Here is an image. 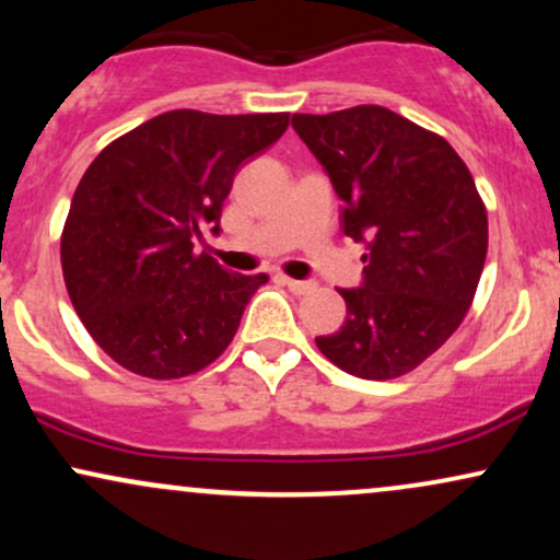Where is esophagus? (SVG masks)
Masks as SVG:
<instances>
[{
  "mask_svg": "<svg viewBox=\"0 0 560 560\" xmlns=\"http://www.w3.org/2000/svg\"><path fill=\"white\" fill-rule=\"evenodd\" d=\"M281 281H284V284H287L289 289H292V292H294V294H305V292H311V289H316V281H300V279H287V276H284V279H281Z\"/></svg>",
  "mask_w": 560,
  "mask_h": 560,
  "instance_id": "obj_1",
  "label": "esophagus"
}]
</instances>
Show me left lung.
<instances>
[{"label":"left lung","mask_w":560,"mask_h":560,"mask_svg":"<svg viewBox=\"0 0 560 560\" xmlns=\"http://www.w3.org/2000/svg\"><path fill=\"white\" fill-rule=\"evenodd\" d=\"M292 128L342 199V231L365 242L363 287L339 289L347 318L316 337L337 369L397 378L460 326L487 258V208L440 133L378 105L294 113Z\"/></svg>","instance_id":"obj_1"}]
</instances>
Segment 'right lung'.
Segmentation results:
<instances>
[{
	"label": "right lung",
	"mask_w": 560,
	"mask_h": 560,
	"mask_svg": "<svg viewBox=\"0 0 560 560\" xmlns=\"http://www.w3.org/2000/svg\"><path fill=\"white\" fill-rule=\"evenodd\" d=\"M289 113L171 110L124 133L75 186L60 240L66 287L92 339L131 374L182 378L231 345L266 273H231L195 253L247 158Z\"/></svg>",
	"instance_id": "1"
}]
</instances>
